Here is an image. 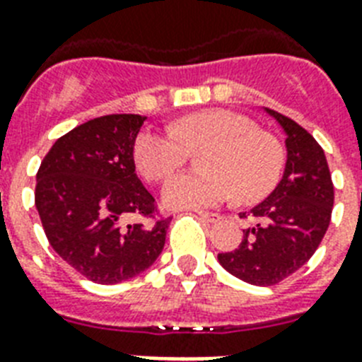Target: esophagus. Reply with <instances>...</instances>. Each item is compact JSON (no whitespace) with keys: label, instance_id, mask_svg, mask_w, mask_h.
Instances as JSON below:
<instances>
[{"label":"esophagus","instance_id":"1","mask_svg":"<svg viewBox=\"0 0 362 362\" xmlns=\"http://www.w3.org/2000/svg\"><path fill=\"white\" fill-rule=\"evenodd\" d=\"M198 214L203 220H207V222H218V220L222 218L218 213H207V211H198Z\"/></svg>","mask_w":362,"mask_h":362}]
</instances>
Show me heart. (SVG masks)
Masks as SVG:
<instances>
[{
  "label": "heart",
  "instance_id": "b5f03b06",
  "mask_svg": "<svg viewBox=\"0 0 362 362\" xmlns=\"http://www.w3.org/2000/svg\"><path fill=\"white\" fill-rule=\"evenodd\" d=\"M202 153L205 172L179 174L163 188L170 209L213 207L237 192L252 203L274 190L285 149L274 134L259 129L247 116L228 109L192 112L172 124V131L144 129L134 140V163L148 181H163L179 170L190 151Z\"/></svg>",
  "mask_w": 362,
  "mask_h": 362
}]
</instances>
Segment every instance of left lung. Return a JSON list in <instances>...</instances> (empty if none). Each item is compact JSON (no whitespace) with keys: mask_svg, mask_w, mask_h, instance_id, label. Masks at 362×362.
Instances as JSON below:
<instances>
[{"mask_svg":"<svg viewBox=\"0 0 362 362\" xmlns=\"http://www.w3.org/2000/svg\"><path fill=\"white\" fill-rule=\"evenodd\" d=\"M267 112L286 133L285 174L267 199L240 213L253 226L237 250L218 253L229 274L257 286L277 285L309 261L329 228L335 199L322 146L288 116Z\"/></svg>","mask_w":362,"mask_h":362,"instance_id":"left-lung-1","label":"left lung"}]
</instances>
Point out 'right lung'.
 <instances>
[{
	"mask_svg": "<svg viewBox=\"0 0 362 362\" xmlns=\"http://www.w3.org/2000/svg\"><path fill=\"white\" fill-rule=\"evenodd\" d=\"M146 116L107 115L57 140L37 172L35 205L62 261L100 285L139 276L157 261L170 218L134 174L133 148ZM153 223L128 224L125 216Z\"/></svg>",
	"mask_w": 362,
	"mask_h": 362,
	"instance_id": "obj_1",
	"label": "right lung"
}]
</instances>
